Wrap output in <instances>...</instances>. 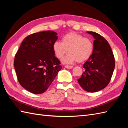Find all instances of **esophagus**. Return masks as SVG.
I'll return each instance as SVG.
<instances>
[{"label":"esophagus","instance_id":"34e87169","mask_svg":"<svg viewBox=\"0 0 128 128\" xmlns=\"http://www.w3.org/2000/svg\"><path fill=\"white\" fill-rule=\"evenodd\" d=\"M65 68H66L67 69H72L73 66H65Z\"/></svg>","mask_w":128,"mask_h":128}]
</instances>
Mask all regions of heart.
I'll use <instances>...</instances> for the list:
<instances>
[{
	"label": "heart",
	"instance_id": "obj_1",
	"mask_svg": "<svg viewBox=\"0 0 128 128\" xmlns=\"http://www.w3.org/2000/svg\"><path fill=\"white\" fill-rule=\"evenodd\" d=\"M62 40L54 42L53 49L59 59L62 58L69 51L70 53L62 59L63 63L85 62L90 57L93 52L94 44L91 40L76 32H71L65 34Z\"/></svg>",
	"mask_w": 128,
	"mask_h": 128
}]
</instances>
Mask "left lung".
I'll return each mask as SVG.
<instances>
[{
    "instance_id": "obj_1",
    "label": "left lung",
    "mask_w": 128,
    "mask_h": 128,
    "mask_svg": "<svg viewBox=\"0 0 128 128\" xmlns=\"http://www.w3.org/2000/svg\"><path fill=\"white\" fill-rule=\"evenodd\" d=\"M94 37V50L84 64V72L78 80L84 90L96 92L110 83L115 67V60L110 46L104 37L94 32L88 31Z\"/></svg>"
}]
</instances>
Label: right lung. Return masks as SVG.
I'll return each instance as SVG.
<instances>
[{
	"mask_svg": "<svg viewBox=\"0 0 128 128\" xmlns=\"http://www.w3.org/2000/svg\"><path fill=\"white\" fill-rule=\"evenodd\" d=\"M57 39L52 31L31 34L23 40L16 54L14 68L18 82L32 94L45 92L62 69L53 49Z\"/></svg>",
	"mask_w": 128,
	"mask_h": 128,
	"instance_id": "right-lung-1",
	"label": "right lung"
}]
</instances>
